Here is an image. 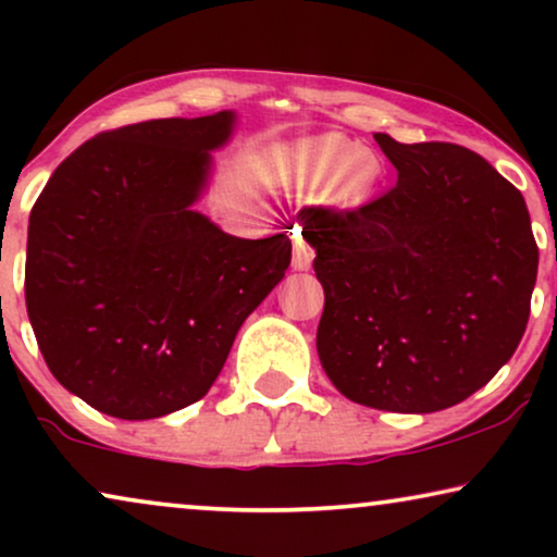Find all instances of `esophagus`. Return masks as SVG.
Returning a JSON list of instances; mask_svg holds the SVG:
<instances>
[{
	"instance_id": "obj_1",
	"label": "esophagus",
	"mask_w": 557,
	"mask_h": 557,
	"mask_svg": "<svg viewBox=\"0 0 557 557\" xmlns=\"http://www.w3.org/2000/svg\"><path fill=\"white\" fill-rule=\"evenodd\" d=\"M311 261H314V248L309 240H304L301 235H294V269L307 271Z\"/></svg>"
}]
</instances>
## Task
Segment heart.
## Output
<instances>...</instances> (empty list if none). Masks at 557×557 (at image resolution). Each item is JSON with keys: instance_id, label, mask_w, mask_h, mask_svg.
I'll use <instances>...</instances> for the list:
<instances>
[{"instance_id": "1", "label": "heart", "mask_w": 557, "mask_h": 557, "mask_svg": "<svg viewBox=\"0 0 557 557\" xmlns=\"http://www.w3.org/2000/svg\"><path fill=\"white\" fill-rule=\"evenodd\" d=\"M377 159L339 136H324V139L304 144L286 170L288 185L299 193H319L326 182L334 180L330 197L342 208H357L368 200L377 185Z\"/></svg>"}]
</instances>
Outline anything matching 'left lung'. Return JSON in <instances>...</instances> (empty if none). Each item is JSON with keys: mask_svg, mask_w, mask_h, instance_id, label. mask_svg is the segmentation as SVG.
Here are the masks:
<instances>
[{"mask_svg": "<svg viewBox=\"0 0 557 557\" xmlns=\"http://www.w3.org/2000/svg\"><path fill=\"white\" fill-rule=\"evenodd\" d=\"M375 141L398 170L393 189L355 210L299 212L324 286L319 360L360 406L433 413L467 400L515 355L537 243L522 193L476 151Z\"/></svg>", "mask_w": 557, "mask_h": 557, "instance_id": "left-lung-1", "label": "left lung"}]
</instances>
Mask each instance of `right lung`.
<instances>
[{"label":"right lung","instance_id":"1","mask_svg":"<svg viewBox=\"0 0 557 557\" xmlns=\"http://www.w3.org/2000/svg\"><path fill=\"white\" fill-rule=\"evenodd\" d=\"M233 113L154 119L81 144L29 212L25 301L52 375L101 413L200 400L292 240L233 238L195 212Z\"/></svg>","mask_w":557,"mask_h":557}]
</instances>
